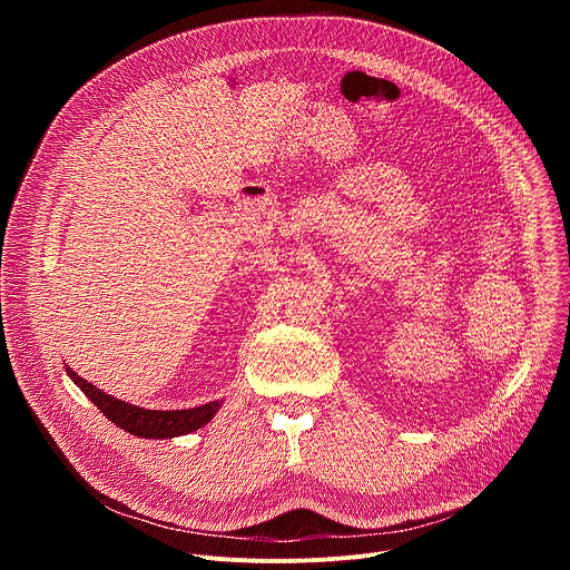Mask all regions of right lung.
<instances>
[{"label":"right lung","mask_w":570,"mask_h":570,"mask_svg":"<svg viewBox=\"0 0 570 570\" xmlns=\"http://www.w3.org/2000/svg\"><path fill=\"white\" fill-rule=\"evenodd\" d=\"M69 379L83 390V394L97 405V409L119 429L128 431L130 435L144 438V440H167L178 438L198 431L200 426L209 424L212 417L218 413L220 401H209L198 405V409L187 411H146L139 405L126 403L121 399H115L112 394L99 390L83 376H78L69 365H65Z\"/></svg>","instance_id":"obj_1"}]
</instances>
